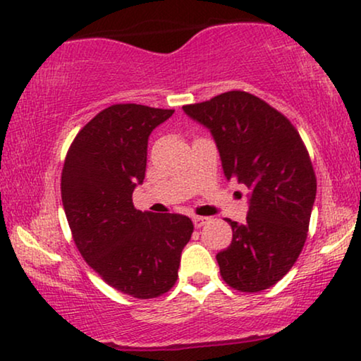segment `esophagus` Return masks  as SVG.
Here are the masks:
<instances>
[{"instance_id":"obj_1","label":"esophagus","mask_w":361,"mask_h":361,"mask_svg":"<svg viewBox=\"0 0 361 361\" xmlns=\"http://www.w3.org/2000/svg\"><path fill=\"white\" fill-rule=\"evenodd\" d=\"M210 221L209 216H194V225L195 228H202V226L207 225Z\"/></svg>"}]
</instances>
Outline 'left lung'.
I'll list each match as a JSON object with an SVG mask.
<instances>
[{"label": "left lung", "mask_w": 361, "mask_h": 361, "mask_svg": "<svg viewBox=\"0 0 361 361\" xmlns=\"http://www.w3.org/2000/svg\"><path fill=\"white\" fill-rule=\"evenodd\" d=\"M182 108L210 130L226 179L250 189L246 221L226 220L233 238L216 255L221 278L241 293L268 289L289 273L307 238L317 179L304 141L283 113L248 92Z\"/></svg>", "instance_id": "obj_1"}]
</instances>
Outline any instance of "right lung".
I'll return each instance as SVG.
<instances>
[{"label": "right lung", "mask_w": 361, "mask_h": 361, "mask_svg": "<svg viewBox=\"0 0 361 361\" xmlns=\"http://www.w3.org/2000/svg\"><path fill=\"white\" fill-rule=\"evenodd\" d=\"M174 110L118 103L78 131L63 162L61 192L73 241L111 288L152 299L177 281L194 225L185 215L136 210L151 131Z\"/></svg>", "instance_id": "obj_1"}]
</instances>
